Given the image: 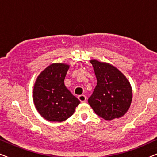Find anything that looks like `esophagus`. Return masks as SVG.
Listing matches in <instances>:
<instances>
[{"label": "esophagus", "instance_id": "obj_1", "mask_svg": "<svg viewBox=\"0 0 157 157\" xmlns=\"http://www.w3.org/2000/svg\"><path fill=\"white\" fill-rule=\"evenodd\" d=\"M78 98L81 102H85L86 100V97L85 95H80L78 96Z\"/></svg>", "mask_w": 157, "mask_h": 157}]
</instances>
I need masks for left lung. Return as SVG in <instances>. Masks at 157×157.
Wrapping results in <instances>:
<instances>
[{
  "mask_svg": "<svg viewBox=\"0 0 157 157\" xmlns=\"http://www.w3.org/2000/svg\"><path fill=\"white\" fill-rule=\"evenodd\" d=\"M97 83L88 102L98 117L106 120L125 114L132 103V91L125 76L114 66L91 60Z\"/></svg>",
  "mask_w": 157,
  "mask_h": 157,
  "instance_id": "1",
  "label": "left lung"
}]
</instances>
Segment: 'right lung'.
Instances as JSON below:
<instances>
[{
	"instance_id": "add662e5",
	"label": "right lung",
	"mask_w": 157,
	"mask_h": 157,
	"mask_svg": "<svg viewBox=\"0 0 157 157\" xmlns=\"http://www.w3.org/2000/svg\"><path fill=\"white\" fill-rule=\"evenodd\" d=\"M69 66L53 63L40 73L33 89V101L38 113L50 121H63L73 115L80 101L64 85Z\"/></svg>"
}]
</instances>
